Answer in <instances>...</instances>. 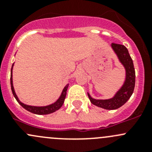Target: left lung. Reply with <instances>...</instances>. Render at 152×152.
Masks as SVG:
<instances>
[{"mask_svg":"<svg viewBox=\"0 0 152 152\" xmlns=\"http://www.w3.org/2000/svg\"><path fill=\"white\" fill-rule=\"evenodd\" d=\"M111 47L117 55L119 62L125 68L126 78L124 85L112 99L104 100L95 99L87 93L90 102L93 104L110 110H116L123 106L132 95L135 85V71L133 61L129 53L128 49L123 45L116 43H112Z\"/></svg>","mask_w":152,"mask_h":152,"instance_id":"left-lung-1","label":"left lung"}]
</instances>
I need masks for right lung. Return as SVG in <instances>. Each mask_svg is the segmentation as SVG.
<instances>
[{
  "mask_svg": "<svg viewBox=\"0 0 152 152\" xmlns=\"http://www.w3.org/2000/svg\"><path fill=\"white\" fill-rule=\"evenodd\" d=\"M13 66H14V64L12 65V69H11V78H10L11 88H12V93H13L14 96H15V98L16 99V100L18 101V103L22 106L24 109L28 110V112H31V113H34V114H37V115H48V114H50V113H54V112H56V110L60 109V107H62V104H63L64 102H65V96H66V94H67V90L69 86L68 84L64 87L63 90H62V93H61V96H59V98L57 99V101L55 102L54 103L48 105V106H44V107H36V106H30V105L25 104L22 103V102L19 100L18 97L17 96L16 93H15V89H14L13 82H12V69H13Z\"/></svg>",
  "mask_w": 152,
  "mask_h": 152,
  "instance_id": "1",
  "label": "right lung"
}]
</instances>
